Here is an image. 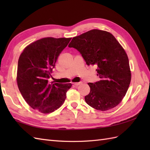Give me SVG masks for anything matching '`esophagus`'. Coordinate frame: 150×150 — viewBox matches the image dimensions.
<instances>
[{"label": "esophagus", "mask_w": 150, "mask_h": 150, "mask_svg": "<svg viewBox=\"0 0 150 150\" xmlns=\"http://www.w3.org/2000/svg\"><path fill=\"white\" fill-rule=\"evenodd\" d=\"M82 84L81 82H74V83H73V84H74L75 86H79V85H80V84Z\"/></svg>", "instance_id": "1"}]
</instances>
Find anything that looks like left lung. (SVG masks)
I'll return each instance as SVG.
<instances>
[{
  "label": "left lung",
  "mask_w": 150,
  "mask_h": 150,
  "mask_svg": "<svg viewBox=\"0 0 150 150\" xmlns=\"http://www.w3.org/2000/svg\"><path fill=\"white\" fill-rule=\"evenodd\" d=\"M69 47L77 49L88 66L96 68L100 80L89 82L85 101L97 110L107 111L120 103L131 82L132 73L125 50L112 34L91 30L73 37Z\"/></svg>",
  "instance_id": "left-lung-1"
}]
</instances>
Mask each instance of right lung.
<instances>
[{
  "instance_id": "1",
  "label": "right lung",
  "mask_w": 150,
  "mask_h": 150,
  "mask_svg": "<svg viewBox=\"0 0 150 150\" xmlns=\"http://www.w3.org/2000/svg\"><path fill=\"white\" fill-rule=\"evenodd\" d=\"M71 38L46 37L24 49L18 61L17 82L29 106L42 113H50L62 106L71 83L50 82L58 57Z\"/></svg>"
}]
</instances>
